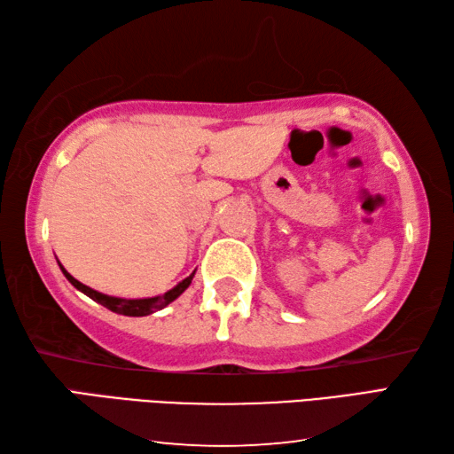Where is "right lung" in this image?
Instances as JSON below:
<instances>
[{
	"mask_svg": "<svg viewBox=\"0 0 454 454\" xmlns=\"http://www.w3.org/2000/svg\"><path fill=\"white\" fill-rule=\"evenodd\" d=\"M62 268V266H60ZM64 276H67L68 282L74 286V288H78L80 292H84L86 295H90L91 300L98 301L104 305V308L115 311V313H121V316H129V317H143V316H151L153 311H159L162 308H166L170 301H174L178 295L188 288V286L192 284V278H193V272L188 276L186 280H182L176 288L168 290L166 294L159 295V298H146V300H121V298H111V295H106V294H99L96 290L88 288V286H84L82 282H78L74 276H70L67 270L62 268Z\"/></svg>",
	"mask_w": 454,
	"mask_h": 454,
	"instance_id": "add662e5",
	"label": "right lung"
}]
</instances>
